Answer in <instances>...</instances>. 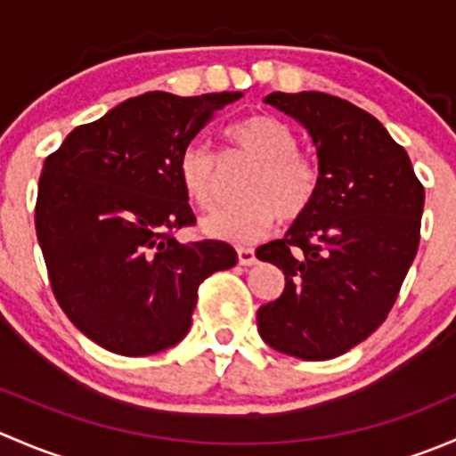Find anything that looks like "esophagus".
Returning a JSON list of instances; mask_svg holds the SVG:
<instances>
[{"mask_svg": "<svg viewBox=\"0 0 456 456\" xmlns=\"http://www.w3.org/2000/svg\"><path fill=\"white\" fill-rule=\"evenodd\" d=\"M238 265H242V266L256 265L254 249H238Z\"/></svg>", "mask_w": 456, "mask_h": 456, "instance_id": "obj_1", "label": "esophagus"}]
</instances>
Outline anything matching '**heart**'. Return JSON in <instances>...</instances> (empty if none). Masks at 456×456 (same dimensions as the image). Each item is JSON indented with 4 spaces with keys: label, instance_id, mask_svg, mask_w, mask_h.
I'll list each match as a JSON object with an SVG mask.
<instances>
[{
    "label": "heart",
    "instance_id": "1",
    "mask_svg": "<svg viewBox=\"0 0 456 456\" xmlns=\"http://www.w3.org/2000/svg\"><path fill=\"white\" fill-rule=\"evenodd\" d=\"M227 141L256 167L242 183L236 205L211 211L200 220L205 236L216 240L249 245L273 229L278 218L296 220L314 207L320 190V172L314 160L297 151V139L289 126L269 114H251L224 132ZM183 191L200 209L220 199V163L209 147L191 142L178 159Z\"/></svg>",
    "mask_w": 456,
    "mask_h": 456
}]
</instances>
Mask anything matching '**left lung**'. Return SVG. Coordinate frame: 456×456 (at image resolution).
<instances>
[{
	"instance_id": "obj_1",
	"label": "left lung",
	"mask_w": 456,
	"mask_h": 456,
	"mask_svg": "<svg viewBox=\"0 0 456 456\" xmlns=\"http://www.w3.org/2000/svg\"><path fill=\"white\" fill-rule=\"evenodd\" d=\"M317 150L320 190L284 238L257 247L284 291L257 309L275 351L322 362L357 346L386 320L419 247L424 187L406 150L375 117L324 92H271Z\"/></svg>"
}]
</instances>
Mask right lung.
I'll return each instance as SVG.
<instances>
[{"mask_svg":"<svg viewBox=\"0 0 456 456\" xmlns=\"http://www.w3.org/2000/svg\"><path fill=\"white\" fill-rule=\"evenodd\" d=\"M242 92H145L66 136L45 159L35 227L63 314L99 346L127 357L176 346L199 284L238 262L220 240L178 242L194 223L178 159Z\"/></svg>","mask_w":456,"mask_h":456,"instance_id":"1","label":"right lung"}]
</instances>
